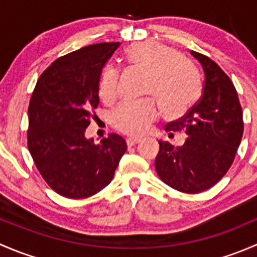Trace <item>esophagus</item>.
Wrapping results in <instances>:
<instances>
[{
    "label": "esophagus",
    "mask_w": 257,
    "mask_h": 257,
    "mask_svg": "<svg viewBox=\"0 0 257 257\" xmlns=\"http://www.w3.org/2000/svg\"><path fill=\"white\" fill-rule=\"evenodd\" d=\"M125 142H126V145H128V147H133V145L139 143V142H141V139L139 138H126Z\"/></svg>",
    "instance_id": "esophagus-1"
}]
</instances>
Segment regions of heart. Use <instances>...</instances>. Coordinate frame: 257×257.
Returning <instances> with one entry per match:
<instances>
[{
    "mask_svg": "<svg viewBox=\"0 0 257 257\" xmlns=\"http://www.w3.org/2000/svg\"><path fill=\"white\" fill-rule=\"evenodd\" d=\"M125 61L133 68L148 74L145 93L159 103L167 118L183 115L200 95V80L190 61L179 56L177 49L163 43L139 42L129 46ZM119 73L105 67L99 79L98 93L103 100H112L116 94ZM157 118V107L152 99L124 102L113 110L112 125L125 134H142Z\"/></svg>",
    "mask_w": 257,
    "mask_h": 257,
    "instance_id": "1",
    "label": "heart"
}]
</instances>
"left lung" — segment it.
Masks as SVG:
<instances>
[{"label": "left lung", "instance_id": "left-lung-1", "mask_svg": "<svg viewBox=\"0 0 257 257\" xmlns=\"http://www.w3.org/2000/svg\"><path fill=\"white\" fill-rule=\"evenodd\" d=\"M204 71L200 99L180 119L165 125L186 134L185 143L174 147L159 141L155 170L167 185L186 194L214 186L231 167L243 133L242 109L234 83L208 56L191 51Z\"/></svg>", "mask_w": 257, "mask_h": 257}]
</instances>
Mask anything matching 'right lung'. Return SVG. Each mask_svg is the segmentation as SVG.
<instances>
[{
    "label": "right lung",
    "instance_id": "1",
    "mask_svg": "<svg viewBox=\"0 0 257 257\" xmlns=\"http://www.w3.org/2000/svg\"><path fill=\"white\" fill-rule=\"evenodd\" d=\"M120 43H97L59 57L37 80L28 107L27 145L38 172L59 195L84 199L112 181L125 141L85 139L98 107L99 78Z\"/></svg>",
    "mask_w": 257,
    "mask_h": 257
}]
</instances>
